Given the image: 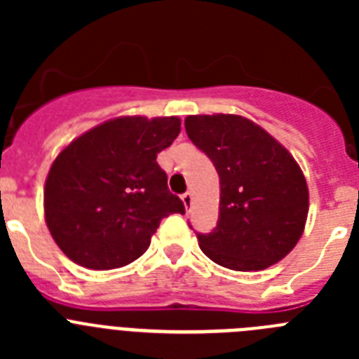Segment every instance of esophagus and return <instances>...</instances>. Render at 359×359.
Returning <instances> with one entry per match:
<instances>
[{
	"label": "esophagus",
	"instance_id": "esophagus-1",
	"mask_svg": "<svg viewBox=\"0 0 359 359\" xmlns=\"http://www.w3.org/2000/svg\"><path fill=\"white\" fill-rule=\"evenodd\" d=\"M182 201H183V205H185L187 210H189V208L192 207V194H190V192H185V194L182 196Z\"/></svg>",
	"mask_w": 359,
	"mask_h": 359
}]
</instances>
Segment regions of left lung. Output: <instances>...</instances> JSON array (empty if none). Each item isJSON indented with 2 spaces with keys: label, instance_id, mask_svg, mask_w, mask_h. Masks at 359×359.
Returning a JSON list of instances; mask_svg holds the SVG:
<instances>
[{
  "label": "left lung",
  "instance_id": "obj_1",
  "mask_svg": "<svg viewBox=\"0 0 359 359\" xmlns=\"http://www.w3.org/2000/svg\"><path fill=\"white\" fill-rule=\"evenodd\" d=\"M185 129L210 158L221 185L217 226L198 233L203 253L236 271H259L284 259L309 210L306 177L293 156L244 116H187Z\"/></svg>",
  "mask_w": 359,
  "mask_h": 359
}]
</instances>
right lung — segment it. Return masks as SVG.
<instances>
[{
	"label": "right lung",
	"instance_id": "obj_1",
	"mask_svg": "<svg viewBox=\"0 0 359 359\" xmlns=\"http://www.w3.org/2000/svg\"><path fill=\"white\" fill-rule=\"evenodd\" d=\"M180 131L177 116H122L84 133L55 158L44 217L66 257L90 269L122 268L147 252L161 219L185 214L156 161Z\"/></svg>",
	"mask_w": 359,
	"mask_h": 359
}]
</instances>
